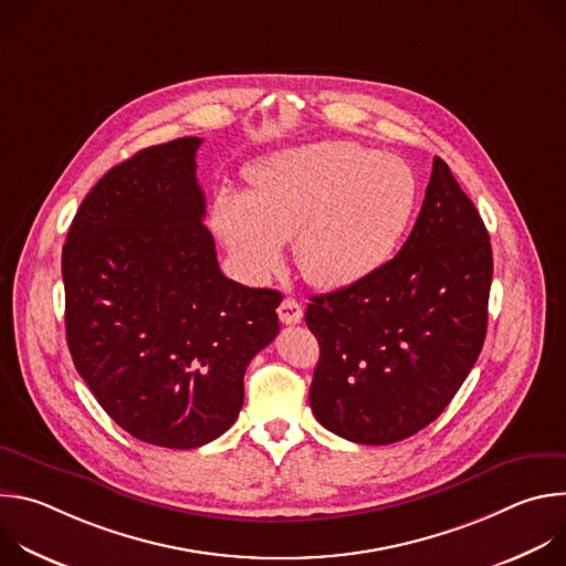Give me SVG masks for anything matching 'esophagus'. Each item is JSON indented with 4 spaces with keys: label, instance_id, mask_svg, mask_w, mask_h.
Listing matches in <instances>:
<instances>
[{
    "label": "esophagus",
    "instance_id": "1",
    "mask_svg": "<svg viewBox=\"0 0 566 566\" xmlns=\"http://www.w3.org/2000/svg\"><path fill=\"white\" fill-rule=\"evenodd\" d=\"M277 317L284 322V325H297L302 319V306L293 297H284L277 306Z\"/></svg>",
    "mask_w": 566,
    "mask_h": 566
}]
</instances>
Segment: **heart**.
I'll list each match as a JSON object with an SVG mask.
<instances>
[{"mask_svg":"<svg viewBox=\"0 0 566 566\" xmlns=\"http://www.w3.org/2000/svg\"><path fill=\"white\" fill-rule=\"evenodd\" d=\"M419 201L408 164L352 140L273 154L249 195L219 190L210 223L241 277L262 282L293 237V260L317 289L352 286L391 260Z\"/></svg>","mask_w":566,"mask_h":566,"instance_id":"b5f03b06","label":"heart"}]
</instances>
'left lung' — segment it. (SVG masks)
<instances>
[{
    "label": "left lung",
    "instance_id": "obj_1",
    "mask_svg": "<svg viewBox=\"0 0 566 566\" xmlns=\"http://www.w3.org/2000/svg\"><path fill=\"white\" fill-rule=\"evenodd\" d=\"M491 282L489 230L434 156L419 219L398 255L306 306L319 345L308 389L315 419L363 446L396 443L430 426L483 347Z\"/></svg>",
    "mask_w": 566,
    "mask_h": 566
}]
</instances>
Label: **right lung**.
Wrapping results in <instances>:
<instances>
[{"mask_svg": "<svg viewBox=\"0 0 566 566\" xmlns=\"http://www.w3.org/2000/svg\"><path fill=\"white\" fill-rule=\"evenodd\" d=\"M199 145L177 138L112 168L62 249L77 374L125 432L175 450L206 446L237 421L247 367L280 332L282 295L219 271Z\"/></svg>", "mask_w": 566, "mask_h": 566, "instance_id": "right-lung-1", "label": "right lung"}]
</instances>
